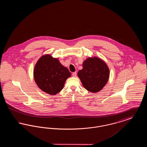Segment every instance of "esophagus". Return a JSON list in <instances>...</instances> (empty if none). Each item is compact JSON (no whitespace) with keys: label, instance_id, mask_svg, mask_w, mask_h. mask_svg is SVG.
<instances>
[{"label":"esophagus","instance_id":"obj_1","mask_svg":"<svg viewBox=\"0 0 147 147\" xmlns=\"http://www.w3.org/2000/svg\"><path fill=\"white\" fill-rule=\"evenodd\" d=\"M72 76H73V77H76V76H77V72H73V73H72Z\"/></svg>","mask_w":147,"mask_h":147}]
</instances>
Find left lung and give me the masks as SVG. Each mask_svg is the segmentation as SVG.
I'll return each instance as SVG.
<instances>
[{
	"label": "left lung",
	"mask_w": 147,
	"mask_h": 147,
	"mask_svg": "<svg viewBox=\"0 0 147 147\" xmlns=\"http://www.w3.org/2000/svg\"><path fill=\"white\" fill-rule=\"evenodd\" d=\"M84 88L92 92L100 91L109 78V69L106 64L98 58H89L84 61L83 69L78 73Z\"/></svg>",
	"instance_id": "8db88e82"
}]
</instances>
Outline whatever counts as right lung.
<instances>
[{"mask_svg": "<svg viewBox=\"0 0 147 147\" xmlns=\"http://www.w3.org/2000/svg\"><path fill=\"white\" fill-rule=\"evenodd\" d=\"M69 70L63 67L58 59L49 55L41 57L36 63L34 71L35 82L42 91L56 95L63 89Z\"/></svg>", "mask_w": 147, "mask_h": 147, "instance_id": "1", "label": "right lung"}]
</instances>
